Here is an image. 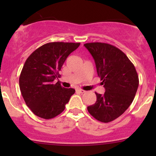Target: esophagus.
<instances>
[{"label": "esophagus", "mask_w": 156, "mask_h": 156, "mask_svg": "<svg viewBox=\"0 0 156 156\" xmlns=\"http://www.w3.org/2000/svg\"><path fill=\"white\" fill-rule=\"evenodd\" d=\"M76 92H79V93H81V94H83V93H85L86 92V91H84V90H83V89H76Z\"/></svg>", "instance_id": "obj_1"}]
</instances>
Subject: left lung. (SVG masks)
<instances>
[{
    "mask_svg": "<svg viewBox=\"0 0 156 156\" xmlns=\"http://www.w3.org/2000/svg\"><path fill=\"white\" fill-rule=\"evenodd\" d=\"M83 45L92 54L105 89L103 94L95 92V103L87 110L97 120L109 122L121 116L132 103L139 87V76L133 64L115 46L103 42Z\"/></svg>",
    "mask_w": 156,
    "mask_h": 156,
    "instance_id": "8db88e82",
    "label": "left lung"
}]
</instances>
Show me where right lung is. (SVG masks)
<instances>
[{
  "instance_id": "1",
  "label": "right lung",
  "mask_w": 156,
  "mask_h": 156,
  "mask_svg": "<svg viewBox=\"0 0 156 156\" xmlns=\"http://www.w3.org/2000/svg\"><path fill=\"white\" fill-rule=\"evenodd\" d=\"M80 43L55 42L44 44L27 58L19 78L20 89L27 106L37 117L50 119L65 108L74 89L64 88L54 80L72 52Z\"/></svg>"
}]
</instances>
